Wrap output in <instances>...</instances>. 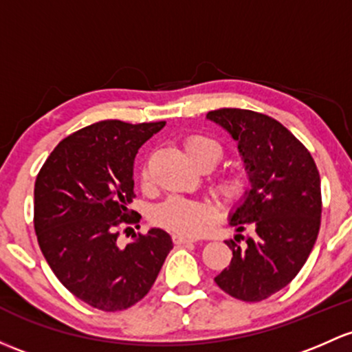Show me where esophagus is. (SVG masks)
I'll list each match as a JSON object with an SVG mask.
<instances>
[{
    "label": "esophagus",
    "mask_w": 352,
    "mask_h": 352,
    "mask_svg": "<svg viewBox=\"0 0 352 352\" xmlns=\"http://www.w3.org/2000/svg\"><path fill=\"white\" fill-rule=\"evenodd\" d=\"M173 243H175V244H187V243H195V239L188 238V236H184V234H173Z\"/></svg>",
    "instance_id": "esophagus-1"
}]
</instances>
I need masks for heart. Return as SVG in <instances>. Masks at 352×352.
Instances as JSON below:
<instances>
[{
  "label": "heart",
  "instance_id": "heart-1",
  "mask_svg": "<svg viewBox=\"0 0 352 352\" xmlns=\"http://www.w3.org/2000/svg\"><path fill=\"white\" fill-rule=\"evenodd\" d=\"M184 151L187 158L199 168H212L223 158V148L204 135H188L184 138ZM143 182L148 180V168L142 172ZM250 177L243 166H231L216 177L214 188L226 201H238L246 192ZM217 207L210 201L170 197L153 210V221L162 228L177 234L197 236L216 217Z\"/></svg>",
  "mask_w": 352,
  "mask_h": 352
}]
</instances>
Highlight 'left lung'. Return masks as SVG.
Masks as SVG:
<instances>
[{
	"mask_svg": "<svg viewBox=\"0 0 352 352\" xmlns=\"http://www.w3.org/2000/svg\"><path fill=\"white\" fill-rule=\"evenodd\" d=\"M207 118L238 142L251 190L229 224L226 241L231 263L214 278L217 287L243 302H261L287 287L305 265L320 229V175L312 155L273 118L250 109L223 108ZM245 244L239 247L241 239Z\"/></svg>",
	"mask_w": 352,
	"mask_h": 352,
	"instance_id": "8db88e82",
	"label": "left lung"
}]
</instances>
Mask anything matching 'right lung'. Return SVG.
Returning a JSON list of instances; mask_svg holds the SVG:
<instances>
[{
  "label": "right lung",
  "instance_id": "1",
  "mask_svg": "<svg viewBox=\"0 0 352 352\" xmlns=\"http://www.w3.org/2000/svg\"><path fill=\"white\" fill-rule=\"evenodd\" d=\"M164 126L89 124L62 140L36 175L33 226L40 250L70 294L98 310L118 312L142 300L173 248L160 228L138 232L124 248L118 244V228L142 219L128 209L136 197L133 162Z\"/></svg>",
  "mask_w": 352,
  "mask_h": 352
}]
</instances>
